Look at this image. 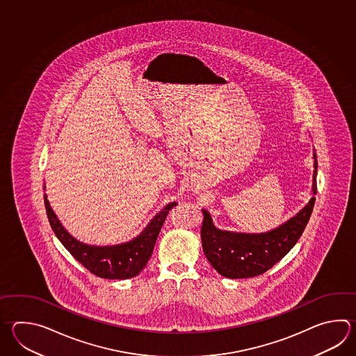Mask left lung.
<instances>
[{
	"instance_id": "1",
	"label": "left lung",
	"mask_w": 356,
	"mask_h": 356,
	"mask_svg": "<svg viewBox=\"0 0 356 356\" xmlns=\"http://www.w3.org/2000/svg\"><path fill=\"white\" fill-rule=\"evenodd\" d=\"M312 194L317 193V154L313 152ZM316 197L302 211H298L285 223L265 233H238L218 229L213 223L211 213L203 211L202 243L204 254L211 266L222 276L229 279H245L261 275L297 243L308 223Z\"/></svg>"
}]
</instances>
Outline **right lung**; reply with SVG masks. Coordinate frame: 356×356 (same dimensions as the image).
I'll return each mask as SVG.
<instances>
[{"label": "right lung", "mask_w": 356, "mask_h": 356, "mask_svg": "<svg viewBox=\"0 0 356 356\" xmlns=\"http://www.w3.org/2000/svg\"><path fill=\"white\" fill-rule=\"evenodd\" d=\"M45 190V185H44ZM44 204L47 216L49 219L51 229L56 233L62 245L68 250L77 261L88 268L90 273L104 279H131L138 275L145 268L153 252V247L159 237L161 227L166 219L168 211L172 209L176 203L167 204L145 225V229L137 237L128 242H123L113 246H95L88 245L74 238L71 233L65 229L58 217L51 209L47 194H44Z\"/></svg>", "instance_id": "1"}]
</instances>
